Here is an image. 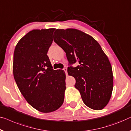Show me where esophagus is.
Segmentation results:
<instances>
[{"instance_id":"obj_1","label":"esophagus","mask_w":131,"mask_h":131,"mask_svg":"<svg viewBox=\"0 0 131 131\" xmlns=\"http://www.w3.org/2000/svg\"><path fill=\"white\" fill-rule=\"evenodd\" d=\"M63 70L64 71H65L66 75H67V68H64Z\"/></svg>"}]
</instances>
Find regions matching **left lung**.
Segmentation results:
<instances>
[{
	"label": "left lung",
	"mask_w": 131,
	"mask_h": 131,
	"mask_svg": "<svg viewBox=\"0 0 131 131\" xmlns=\"http://www.w3.org/2000/svg\"><path fill=\"white\" fill-rule=\"evenodd\" d=\"M54 42L66 53L70 64L68 74L75 79L84 103L94 110L103 109L111 99L113 87L112 69L109 59L97 41L80 30L57 29Z\"/></svg>",
	"instance_id": "8db88e82"
}]
</instances>
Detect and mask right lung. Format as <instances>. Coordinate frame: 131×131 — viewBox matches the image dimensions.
I'll use <instances>...</instances> for the list:
<instances>
[{"instance_id":"obj_1","label":"right lung","mask_w":131,"mask_h":131,"mask_svg":"<svg viewBox=\"0 0 131 131\" xmlns=\"http://www.w3.org/2000/svg\"><path fill=\"white\" fill-rule=\"evenodd\" d=\"M54 28L33 29L15 47L13 73L20 93L30 105L43 113L56 111L64 100L66 74L54 70L47 52Z\"/></svg>"}]
</instances>
